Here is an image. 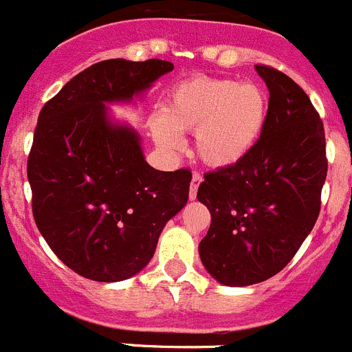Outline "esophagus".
<instances>
[{
  "label": "esophagus",
  "mask_w": 352,
  "mask_h": 352,
  "mask_svg": "<svg viewBox=\"0 0 352 352\" xmlns=\"http://www.w3.org/2000/svg\"><path fill=\"white\" fill-rule=\"evenodd\" d=\"M201 182H203V176L199 173H194L192 174V183H190V192H188V195H190V199L194 201L195 197H197V188L199 185H201Z\"/></svg>",
  "instance_id": "esophagus-1"
}]
</instances>
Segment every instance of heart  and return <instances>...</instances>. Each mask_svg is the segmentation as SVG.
Returning a JSON list of instances; mask_svg holds the SVG:
<instances>
[{
  "label": "heart",
  "mask_w": 352,
  "mask_h": 352,
  "mask_svg": "<svg viewBox=\"0 0 352 352\" xmlns=\"http://www.w3.org/2000/svg\"><path fill=\"white\" fill-rule=\"evenodd\" d=\"M268 114L261 86L227 77L195 76L167 93L151 132L160 148L182 146L179 133L194 130V148L210 167H231L257 144Z\"/></svg>",
  "instance_id": "1"
}]
</instances>
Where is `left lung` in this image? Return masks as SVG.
<instances>
[{"label": "left lung", "mask_w": 352, "mask_h": 352, "mask_svg": "<svg viewBox=\"0 0 352 352\" xmlns=\"http://www.w3.org/2000/svg\"><path fill=\"white\" fill-rule=\"evenodd\" d=\"M268 114L241 162L204 174L197 199L211 213L199 256L214 280L259 284L287 266L316 226L328 173L322 120L291 77L266 65Z\"/></svg>", "instance_id": "8db88e82"}]
</instances>
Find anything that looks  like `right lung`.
Returning a JSON list of instances; mask_svg holds the SVG:
<instances>
[{
    "label": "right lung",
    "mask_w": 352,
    "mask_h": 352,
    "mask_svg": "<svg viewBox=\"0 0 352 352\" xmlns=\"http://www.w3.org/2000/svg\"><path fill=\"white\" fill-rule=\"evenodd\" d=\"M170 61L105 60L65 84L38 114L28 157L33 217L58 259L96 282L126 280L151 261L188 201V169L157 170L141 138L105 104L130 102Z\"/></svg>",
    "instance_id": "obj_1"
}]
</instances>
